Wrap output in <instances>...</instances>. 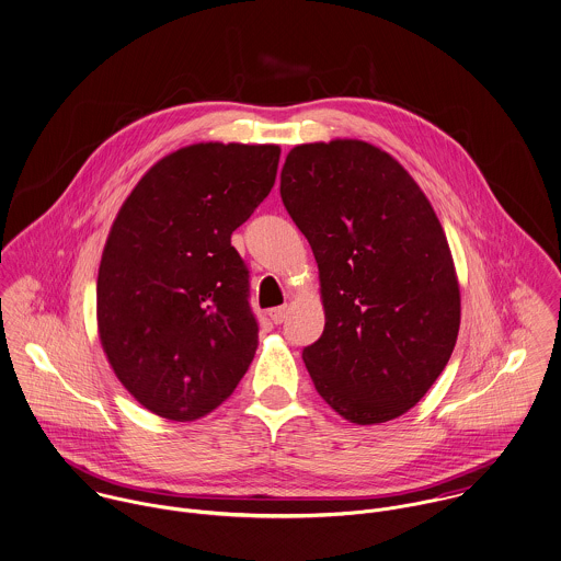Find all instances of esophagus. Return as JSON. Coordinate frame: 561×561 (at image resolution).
Instances as JSON below:
<instances>
[{
  "label": "esophagus",
  "mask_w": 561,
  "mask_h": 561,
  "mask_svg": "<svg viewBox=\"0 0 561 561\" xmlns=\"http://www.w3.org/2000/svg\"><path fill=\"white\" fill-rule=\"evenodd\" d=\"M288 311H290V306H279V308H273V310L268 311V316H271V320L275 324H282L288 318Z\"/></svg>",
  "instance_id": "1"
}]
</instances>
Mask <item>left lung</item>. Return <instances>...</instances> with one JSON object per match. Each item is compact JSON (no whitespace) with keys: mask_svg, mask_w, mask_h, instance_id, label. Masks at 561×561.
<instances>
[{"mask_svg":"<svg viewBox=\"0 0 561 561\" xmlns=\"http://www.w3.org/2000/svg\"><path fill=\"white\" fill-rule=\"evenodd\" d=\"M279 193L320 273L324 331L304 348L316 391L359 426L404 415L447 366L460 327L458 277L428 197L359 139L295 146Z\"/></svg>","mask_w":561,"mask_h":561,"instance_id":"left-lung-1","label":"left lung"}]
</instances>
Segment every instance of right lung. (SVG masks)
<instances>
[{
    "label": "right lung",
    "instance_id": "right-lung-1",
    "mask_svg": "<svg viewBox=\"0 0 561 561\" xmlns=\"http://www.w3.org/2000/svg\"><path fill=\"white\" fill-rule=\"evenodd\" d=\"M279 146L193 144L126 197L96 282L103 351L148 411L191 422L232 396L257 348L250 271L232 248L277 176Z\"/></svg>",
    "mask_w": 561,
    "mask_h": 561
}]
</instances>
